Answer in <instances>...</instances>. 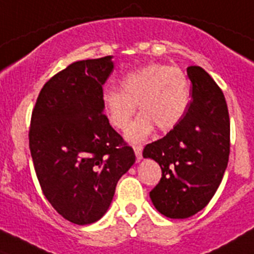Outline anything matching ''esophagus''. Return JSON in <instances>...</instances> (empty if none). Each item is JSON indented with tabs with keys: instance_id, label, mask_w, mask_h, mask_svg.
<instances>
[{
	"instance_id": "1",
	"label": "esophagus",
	"mask_w": 254,
	"mask_h": 254,
	"mask_svg": "<svg viewBox=\"0 0 254 254\" xmlns=\"http://www.w3.org/2000/svg\"><path fill=\"white\" fill-rule=\"evenodd\" d=\"M133 148L134 152H135V156H137V160L139 161L142 159V150H143V147L140 146V144H135V146H133Z\"/></svg>"
}]
</instances>
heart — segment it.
Segmentation results:
<instances>
[{
	"mask_svg": "<svg viewBox=\"0 0 254 254\" xmlns=\"http://www.w3.org/2000/svg\"><path fill=\"white\" fill-rule=\"evenodd\" d=\"M191 91L186 74L167 64L146 65L127 73L120 89L107 87L102 94L104 112L111 125L124 130L137 111L142 114L127 127L131 142L146 139L155 127L169 130L182 121L189 110Z\"/></svg>",
	"mask_w": 254,
	"mask_h": 254,
	"instance_id": "obj_1",
	"label": "heart"
}]
</instances>
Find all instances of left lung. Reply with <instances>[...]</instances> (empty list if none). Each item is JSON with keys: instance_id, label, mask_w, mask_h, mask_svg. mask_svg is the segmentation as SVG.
Returning a JSON list of instances; mask_svg holds the SVG:
<instances>
[{"instance_id": "obj_1", "label": "left lung", "mask_w": 254, "mask_h": 254, "mask_svg": "<svg viewBox=\"0 0 254 254\" xmlns=\"http://www.w3.org/2000/svg\"><path fill=\"white\" fill-rule=\"evenodd\" d=\"M191 81L189 110L161 139L147 144L143 157L161 168L150 192L161 214L174 219L193 216L216 193L230 155V117L222 90L199 65L187 68Z\"/></svg>"}]
</instances>
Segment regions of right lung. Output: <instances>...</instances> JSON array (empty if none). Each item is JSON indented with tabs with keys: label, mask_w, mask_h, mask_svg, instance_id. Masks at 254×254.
Segmentation results:
<instances>
[{
	"label": "right lung",
	"mask_w": 254,
	"mask_h": 254,
	"mask_svg": "<svg viewBox=\"0 0 254 254\" xmlns=\"http://www.w3.org/2000/svg\"><path fill=\"white\" fill-rule=\"evenodd\" d=\"M112 57L74 62L44 85L32 111L29 150L45 197L76 225L101 219L135 155L103 114Z\"/></svg>",
	"instance_id": "1"
}]
</instances>
